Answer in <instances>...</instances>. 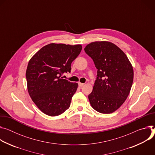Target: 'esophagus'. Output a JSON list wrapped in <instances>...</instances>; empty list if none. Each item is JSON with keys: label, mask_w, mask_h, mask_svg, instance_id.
I'll return each instance as SVG.
<instances>
[{"label": "esophagus", "mask_w": 155, "mask_h": 155, "mask_svg": "<svg viewBox=\"0 0 155 155\" xmlns=\"http://www.w3.org/2000/svg\"><path fill=\"white\" fill-rule=\"evenodd\" d=\"M83 85H84V84H83V83L79 82V87H83Z\"/></svg>", "instance_id": "obj_1"}]
</instances>
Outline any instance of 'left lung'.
I'll list each match as a JSON object with an SVG mask.
<instances>
[{
    "instance_id": "left-lung-1",
    "label": "left lung",
    "mask_w": 155,
    "mask_h": 155,
    "mask_svg": "<svg viewBox=\"0 0 155 155\" xmlns=\"http://www.w3.org/2000/svg\"><path fill=\"white\" fill-rule=\"evenodd\" d=\"M84 50L97 69L93 91L88 96L90 104L99 113H113L130 93L134 79L132 66L123 51L110 42H94Z\"/></svg>"
}]
</instances>
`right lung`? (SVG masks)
Returning <instances> with one entry per match:
<instances>
[{"instance_id":"add662e5","label":"right lung","mask_w":155,"mask_h":155,"mask_svg":"<svg viewBox=\"0 0 155 155\" xmlns=\"http://www.w3.org/2000/svg\"><path fill=\"white\" fill-rule=\"evenodd\" d=\"M81 45L51 43L29 60L26 78L28 91L34 104L45 114L56 116L70 107L78 84L63 79L71 72V64L79 55Z\"/></svg>"}]
</instances>
